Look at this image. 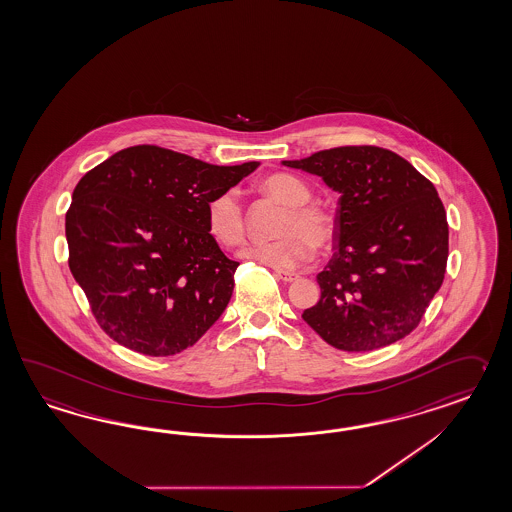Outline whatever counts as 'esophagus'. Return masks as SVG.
I'll list each match as a JSON object with an SVG mask.
<instances>
[{"instance_id":"34e87169","label":"esophagus","mask_w":512,"mask_h":512,"mask_svg":"<svg viewBox=\"0 0 512 512\" xmlns=\"http://www.w3.org/2000/svg\"><path fill=\"white\" fill-rule=\"evenodd\" d=\"M275 275H277L281 281H285V283H292V281H296V279L300 277L296 272H287V270H275Z\"/></svg>"}]
</instances>
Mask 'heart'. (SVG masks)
<instances>
[{
    "mask_svg": "<svg viewBox=\"0 0 512 512\" xmlns=\"http://www.w3.org/2000/svg\"><path fill=\"white\" fill-rule=\"evenodd\" d=\"M261 188L287 205L270 242L248 244L240 255L275 270H294L311 259L312 248H327L333 240V222L327 212L311 205V190L298 177L275 174ZM207 231L222 248H235L244 238V212L235 190H225L207 205Z\"/></svg>",
    "mask_w": 512,
    "mask_h": 512,
    "instance_id": "1",
    "label": "heart"
}]
</instances>
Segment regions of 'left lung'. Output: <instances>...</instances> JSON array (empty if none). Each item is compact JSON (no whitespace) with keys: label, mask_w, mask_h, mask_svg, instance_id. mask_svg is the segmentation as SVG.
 I'll list each match as a JSON object with an SVG mask.
<instances>
[{"label":"left lung","mask_w":512,"mask_h":512,"mask_svg":"<svg viewBox=\"0 0 512 512\" xmlns=\"http://www.w3.org/2000/svg\"><path fill=\"white\" fill-rule=\"evenodd\" d=\"M340 194L337 253L318 274L320 301L301 318L327 344L372 351L407 337L444 281L448 222L437 188L377 146L283 161Z\"/></svg>","instance_id":"obj_1"}]
</instances>
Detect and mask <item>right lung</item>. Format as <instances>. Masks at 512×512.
<instances>
[{
    "mask_svg": "<svg viewBox=\"0 0 512 512\" xmlns=\"http://www.w3.org/2000/svg\"><path fill=\"white\" fill-rule=\"evenodd\" d=\"M257 166L133 146L81 177L66 212L68 264L109 337L166 357L222 316L238 262L209 235L207 205Z\"/></svg>",
    "mask_w": 512,
    "mask_h": 512,
    "instance_id": "add662e5",
    "label": "right lung"
}]
</instances>
